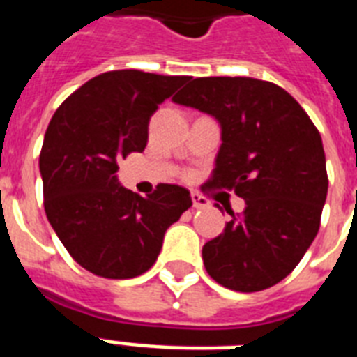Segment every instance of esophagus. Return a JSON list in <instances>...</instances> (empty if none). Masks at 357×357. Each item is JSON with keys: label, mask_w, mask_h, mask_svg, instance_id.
<instances>
[{"label": "esophagus", "mask_w": 357, "mask_h": 357, "mask_svg": "<svg viewBox=\"0 0 357 357\" xmlns=\"http://www.w3.org/2000/svg\"><path fill=\"white\" fill-rule=\"evenodd\" d=\"M190 196H192V207L195 209H206V207H209V202L202 195H198V192H192Z\"/></svg>", "instance_id": "obj_1"}]
</instances>
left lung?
Masks as SVG:
<instances>
[{
	"label": "left lung",
	"instance_id": "left-lung-1",
	"mask_svg": "<svg viewBox=\"0 0 357 357\" xmlns=\"http://www.w3.org/2000/svg\"><path fill=\"white\" fill-rule=\"evenodd\" d=\"M174 102L215 116L222 129L211 187L234 190L218 237L204 244L207 274L231 291L255 293L283 278L319 234L328 195L322 139L282 86L254 77H196Z\"/></svg>",
	"mask_w": 357,
	"mask_h": 357
}]
</instances>
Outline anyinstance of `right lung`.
<instances>
[{
  "label": "right lung",
  "mask_w": 357,
  "mask_h": 357,
  "mask_svg": "<svg viewBox=\"0 0 357 357\" xmlns=\"http://www.w3.org/2000/svg\"><path fill=\"white\" fill-rule=\"evenodd\" d=\"M189 75L105 72L55 111L40 150L44 209L68 254L92 274L128 280L151 268L190 192L159 183L146 198L123 189L119 161L148 142L151 114Z\"/></svg>",
  "instance_id": "1"
}]
</instances>
